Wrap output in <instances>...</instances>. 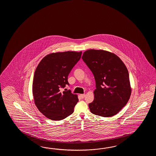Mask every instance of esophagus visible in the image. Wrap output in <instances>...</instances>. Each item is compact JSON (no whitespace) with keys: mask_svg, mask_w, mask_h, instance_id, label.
I'll return each mask as SVG.
<instances>
[{"mask_svg":"<svg viewBox=\"0 0 156 156\" xmlns=\"http://www.w3.org/2000/svg\"><path fill=\"white\" fill-rule=\"evenodd\" d=\"M80 96H81V97L83 99V98H84L85 97V94H81Z\"/></svg>","mask_w":156,"mask_h":156,"instance_id":"obj_1","label":"esophagus"}]
</instances>
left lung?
<instances>
[{"instance_id":"left-lung-1","label":"left lung","mask_w":156,"mask_h":156,"mask_svg":"<svg viewBox=\"0 0 156 156\" xmlns=\"http://www.w3.org/2000/svg\"><path fill=\"white\" fill-rule=\"evenodd\" d=\"M82 58L96 82L90 110L97 115L111 117L126 105L132 93L128 71L119 57L103 50H87Z\"/></svg>"}]
</instances>
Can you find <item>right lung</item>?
<instances>
[{"label":"right lung","mask_w":156,"mask_h":156,"mask_svg":"<svg viewBox=\"0 0 156 156\" xmlns=\"http://www.w3.org/2000/svg\"><path fill=\"white\" fill-rule=\"evenodd\" d=\"M81 54V51L50 53L37 67L32 85L33 98L38 109L47 118L61 120L73 113L78 96L70 90L61 92L60 89L69 85V74Z\"/></svg>","instance_id":"1"}]
</instances>
